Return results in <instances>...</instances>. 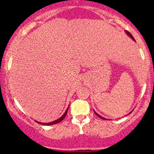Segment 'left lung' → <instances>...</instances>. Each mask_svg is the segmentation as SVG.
Masks as SVG:
<instances>
[{
	"label": "left lung",
	"mask_w": 154,
	"mask_h": 154,
	"mask_svg": "<svg viewBox=\"0 0 154 154\" xmlns=\"http://www.w3.org/2000/svg\"><path fill=\"white\" fill-rule=\"evenodd\" d=\"M125 32H126V33H127V35H129V36H130V38H132V39H133V41H135V42H136V40H135V38H133V35H131V33H130V32H128V31H127V30H125ZM94 113H95V114H96V115H97V116H98V117H100V119H104V118L101 117V116H100V115H98V114H97V112H94ZM130 113H131V112H130V113H129V114H130Z\"/></svg>",
	"instance_id": "8db88e82"
}]
</instances>
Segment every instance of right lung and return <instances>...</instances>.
Segmentation results:
<instances>
[{
	"label": "right lung",
	"instance_id": "obj_1",
	"mask_svg": "<svg viewBox=\"0 0 154 154\" xmlns=\"http://www.w3.org/2000/svg\"><path fill=\"white\" fill-rule=\"evenodd\" d=\"M68 109V108L67 109H66V112H65L64 114H63V116H62L60 118V119H57V120L54 121V122H50V123H42V122H38V124H41V125H56V124H57V123H60V122H62V121H63V119H65V117H66V115H67Z\"/></svg>",
	"mask_w": 154,
	"mask_h": 154
}]
</instances>
